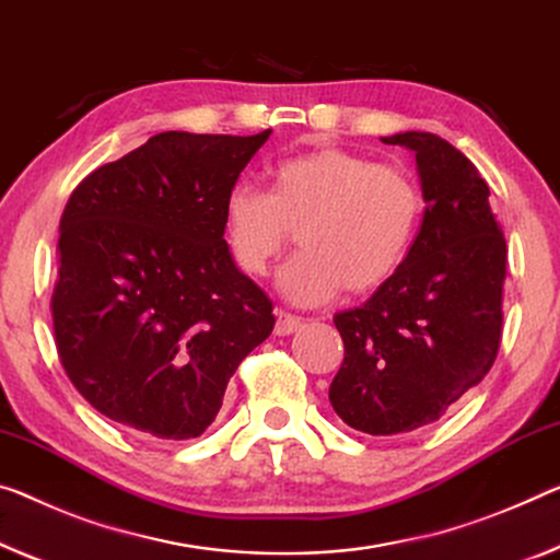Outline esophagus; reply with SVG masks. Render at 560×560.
<instances>
[{"label":"esophagus","instance_id":"34e87169","mask_svg":"<svg viewBox=\"0 0 560 560\" xmlns=\"http://www.w3.org/2000/svg\"><path fill=\"white\" fill-rule=\"evenodd\" d=\"M275 317H278V323H275V335H292L303 328V320H300L298 315L285 313V310H278Z\"/></svg>","mask_w":560,"mask_h":560}]
</instances>
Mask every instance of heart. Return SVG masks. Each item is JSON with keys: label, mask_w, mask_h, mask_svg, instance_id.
Returning a JSON list of instances; mask_svg holds the SVG:
<instances>
[{"label": "heart", "mask_w": 560, "mask_h": 560, "mask_svg": "<svg viewBox=\"0 0 560 560\" xmlns=\"http://www.w3.org/2000/svg\"><path fill=\"white\" fill-rule=\"evenodd\" d=\"M423 200L410 172L375 165L365 154L315 148L270 170V190L235 185L222 202L232 262L262 278L300 235L303 253L278 275L282 295L298 305L330 303L383 288L410 253Z\"/></svg>", "instance_id": "b5f03b06"}]
</instances>
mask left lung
Wrapping results in <instances>:
<instances>
[{"label": "left lung", "instance_id": "1", "mask_svg": "<svg viewBox=\"0 0 560 560\" xmlns=\"http://www.w3.org/2000/svg\"><path fill=\"white\" fill-rule=\"evenodd\" d=\"M381 140L416 154L423 225L398 272L332 317L346 358L328 395L342 423L395 435L435 423L493 365L505 240L486 179L460 150L416 130Z\"/></svg>", "mask_w": 560, "mask_h": 560}]
</instances>
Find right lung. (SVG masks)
Returning a JSON list of instances; mask_svg holds the SVG:
<instances>
[{
  "mask_svg": "<svg viewBox=\"0 0 560 560\" xmlns=\"http://www.w3.org/2000/svg\"><path fill=\"white\" fill-rule=\"evenodd\" d=\"M272 130L160 132L82 179L59 222V360L102 416L190 441L268 338L272 303L232 262L222 202Z\"/></svg>",
  "mask_w": 560,
  "mask_h": 560,
  "instance_id": "obj_1",
  "label": "right lung"
}]
</instances>
